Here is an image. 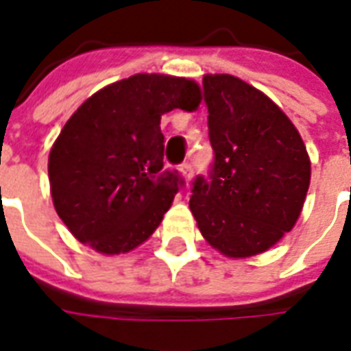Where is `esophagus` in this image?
<instances>
[{
  "label": "esophagus",
  "mask_w": 351,
  "mask_h": 351,
  "mask_svg": "<svg viewBox=\"0 0 351 351\" xmlns=\"http://www.w3.org/2000/svg\"><path fill=\"white\" fill-rule=\"evenodd\" d=\"M180 173L187 182L193 178V167H191V164H182L180 165Z\"/></svg>",
  "instance_id": "34e87169"
}]
</instances>
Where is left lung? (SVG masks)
Masks as SVG:
<instances>
[{
	"mask_svg": "<svg viewBox=\"0 0 351 351\" xmlns=\"http://www.w3.org/2000/svg\"><path fill=\"white\" fill-rule=\"evenodd\" d=\"M210 176H197L189 208L211 247L250 258L274 247L300 217L311 162L291 119L234 75H204Z\"/></svg>",
	"mask_w": 351,
	"mask_h": 351,
	"instance_id": "left-lung-1",
	"label": "left lung"
}]
</instances>
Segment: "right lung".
I'll return each mask as SVG.
<instances>
[{
    "label": "right lung",
    "instance_id": "right-lung-1",
    "mask_svg": "<svg viewBox=\"0 0 351 351\" xmlns=\"http://www.w3.org/2000/svg\"><path fill=\"white\" fill-rule=\"evenodd\" d=\"M200 101L195 80L138 73L80 104L47 165L53 204L75 239L110 256L151 237L184 184L164 167L160 119Z\"/></svg>",
    "mask_w": 351,
    "mask_h": 351
}]
</instances>
